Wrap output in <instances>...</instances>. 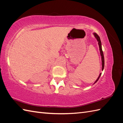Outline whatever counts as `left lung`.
Wrapping results in <instances>:
<instances>
[{
    "label": "left lung",
    "mask_w": 123,
    "mask_h": 123,
    "mask_svg": "<svg viewBox=\"0 0 123 123\" xmlns=\"http://www.w3.org/2000/svg\"><path fill=\"white\" fill-rule=\"evenodd\" d=\"M94 35L95 36V38H96L98 42V45H99V50H100V53H101V55L102 56V70L103 71L104 69V55H103V52L102 51V44H101V40L100 38H99V37L98 36V35L96 33H94ZM101 73L99 74L98 78L97 79V80H96V81L94 82V84H95V83L98 80L99 78H100V76L101 75Z\"/></svg>",
    "instance_id": "left-lung-1"
}]
</instances>
